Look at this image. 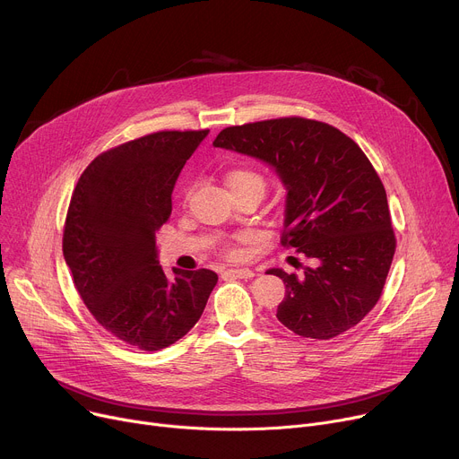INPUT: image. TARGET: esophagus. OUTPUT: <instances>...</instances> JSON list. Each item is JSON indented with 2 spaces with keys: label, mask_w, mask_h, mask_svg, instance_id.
I'll list each match as a JSON object with an SVG mask.
<instances>
[{
  "label": "esophagus",
  "mask_w": 459,
  "mask_h": 459,
  "mask_svg": "<svg viewBox=\"0 0 459 459\" xmlns=\"http://www.w3.org/2000/svg\"><path fill=\"white\" fill-rule=\"evenodd\" d=\"M223 278L227 276H232V278H239V280H250L254 278V273L250 269H227L221 273Z\"/></svg>",
  "instance_id": "obj_1"
}]
</instances>
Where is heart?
Wrapping results in <instances>:
<instances>
[{
    "label": "heart",
    "mask_w": 459,
    "mask_h": 459,
    "mask_svg": "<svg viewBox=\"0 0 459 459\" xmlns=\"http://www.w3.org/2000/svg\"><path fill=\"white\" fill-rule=\"evenodd\" d=\"M227 185L230 186L232 194L245 192V190H257V192L264 194V190H265V178L261 176V172H257L255 169L238 167V169H232L227 174ZM223 254L229 255V257H234L236 255L234 245L232 243H225L223 245Z\"/></svg>",
    "instance_id": "1"
}]
</instances>
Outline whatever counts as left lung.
I'll return each instance as SVG.
<instances>
[{
	"instance_id": "1",
	"label": "left lung",
	"mask_w": 459,
	"mask_h": 459,
	"mask_svg": "<svg viewBox=\"0 0 459 459\" xmlns=\"http://www.w3.org/2000/svg\"><path fill=\"white\" fill-rule=\"evenodd\" d=\"M214 147L267 161L287 186L281 245L314 267L271 269L285 283L276 317L301 338L331 340L381 298L396 236L385 186L354 140L299 116L227 126Z\"/></svg>"
}]
</instances>
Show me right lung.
I'll return each mask as SVG.
<instances>
[{"label": "right lung", "mask_w": 459, "mask_h": 459, "mask_svg": "<svg viewBox=\"0 0 459 459\" xmlns=\"http://www.w3.org/2000/svg\"><path fill=\"white\" fill-rule=\"evenodd\" d=\"M209 134L160 130L96 156L78 179L63 229V255L94 319L126 345L154 352L198 323L218 274L179 271L156 257V230L172 212V188Z\"/></svg>", "instance_id": "right-lung-1"}]
</instances>
